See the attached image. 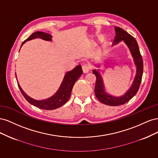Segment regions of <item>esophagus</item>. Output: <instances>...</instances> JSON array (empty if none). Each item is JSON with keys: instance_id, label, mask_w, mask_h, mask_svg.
Segmentation results:
<instances>
[{"instance_id": "34e87169", "label": "esophagus", "mask_w": 158, "mask_h": 158, "mask_svg": "<svg viewBox=\"0 0 158 158\" xmlns=\"http://www.w3.org/2000/svg\"><path fill=\"white\" fill-rule=\"evenodd\" d=\"M91 69V66L89 64H84L82 66V70L84 73H88Z\"/></svg>"}]
</instances>
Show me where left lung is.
Listing matches in <instances>:
<instances>
[{
  "mask_svg": "<svg viewBox=\"0 0 158 158\" xmlns=\"http://www.w3.org/2000/svg\"><path fill=\"white\" fill-rule=\"evenodd\" d=\"M114 30H115L116 35L113 40L114 44H116L117 43L122 40L125 42V44L128 45L129 49L131 52L137 70L136 77L131 88L128 89V92L125 95L119 98L111 96V95H108L104 92V85L101 76H100L98 71L95 70H93V73L96 77V82H95L94 89L95 96L100 102L110 106H118L123 105L128 102L129 100H131L135 96L140 88L143 74V67H144L142 57L135 38L121 27L115 26L114 27Z\"/></svg>",
  "mask_w": 158,
  "mask_h": 158,
  "instance_id": "obj_1",
  "label": "left lung"
}]
</instances>
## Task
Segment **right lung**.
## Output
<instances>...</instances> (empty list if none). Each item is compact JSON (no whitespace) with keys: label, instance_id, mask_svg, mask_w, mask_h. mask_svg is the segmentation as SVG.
I'll list each match as a JSON object with an SVG mask.
<instances>
[{"label":"right lung","instance_id":"obj_1","mask_svg":"<svg viewBox=\"0 0 158 158\" xmlns=\"http://www.w3.org/2000/svg\"><path fill=\"white\" fill-rule=\"evenodd\" d=\"M35 38H41L42 40L46 41H51V35L49 33L41 31H36L33 33L26 40L22 43V45L24 44L26 41H29ZM21 45V46H22ZM83 73L82 69V66L78 65L74 68L73 70H72L68 72L64 76L63 82H62L60 86L57 91V92L52 96L49 99L45 100H42V101H37V100L33 99L23 92V91L20 88V85H18V87L20 89V92L23 96L25 98L27 101L31 103L33 106L37 107L41 109L45 110H52L55 109L63 106L69 100L72 89L74 86V85L80 76Z\"/></svg>","mask_w":158,"mask_h":158}]
</instances>
